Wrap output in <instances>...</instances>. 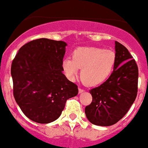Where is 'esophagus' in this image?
Masks as SVG:
<instances>
[{
	"mask_svg": "<svg viewBox=\"0 0 148 148\" xmlns=\"http://www.w3.org/2000/svg\"><path fill=\"white\" fill-rule=\"evenodd\" d=\"M84 91V89H82V88H78V92H79V94H81V93H83Z\"/></svg>",
	"mask_w": 148,
	"mask_h": 148,
	"instance_id": "esophagus-1",
	"label": "esophagus"
}]
</instances>
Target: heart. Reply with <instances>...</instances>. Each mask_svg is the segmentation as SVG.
Instances as JSON below:
<instances>
[{"label": "heart", "mask_w": 148, "mask_h": 148, "mask_svg": "<svg viewBox=\"0 0 148 148\" xmlns=\"http://www.w3.org/2000/svg\"><path fill=\"white\" fill-rule=\"evenodd\" d=\"M115 64L114 51L101 47H81L74 50L72 58H64L61 65L70 80L76 78L79 68H81V80L88 85L98 86L110 77Z\"/></svg>", "instance_id": "heart-1"}]
</instances>
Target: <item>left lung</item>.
I'll use <instances>...</instances> for the list:
<instances>
[{
	"instance_id": "1",
	"label": "left lung",
	"mask_w": 148,
	"mask_h": 148,
	"mask_svg": "<svg viewBox=\"0 0 148 148\" xmlns=\"http://www.w3.org/2000/svg\"><path fill=\"white\" fill-rule=\"evenodd\" d=\"M116 64L112 74L97 88L90 90L93 101L85 108L89 121L98 126H110L121 119L135 101L138 68L124 45L115 41Z\"/></svg>"
}]
</instances>
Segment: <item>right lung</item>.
I'll list each match as a JSON object with an SVG mask.
<instances>
[{"label": "right lung", "mask_w": 148, "mask_h": 148, "mask_svg": "<svg viewBox=\"0 0 148 148\" xmlns=\"http://www.w3.org/2000/svg\"><path fill=\"white\" fill-rule=\"evenodd\" d=\"M67 44L40 38L22 46L11 65L14 96L31 121L48 124L60 117L67 99L78 94L77 86L63 74Z\"/></svg>", "instance_id": "obj_1"}]
</instances>
